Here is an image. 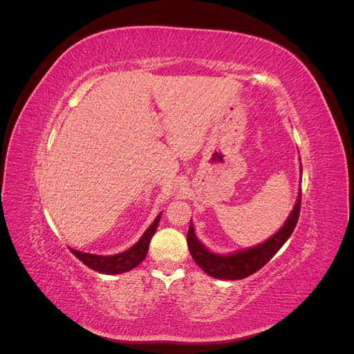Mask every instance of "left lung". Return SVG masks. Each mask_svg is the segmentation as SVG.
I'll return each mask as SVG.
<instances>
[{
    "label": "left lung",
    "instance_id": "8db88e82",
    "mask_svg": "<svg viewBox=\"0 0 354 354\" xmlns=\"http://www.w3.org/2000/svg\"><path fill=\"white\" fill-rule=\"evenodd\" d=\"M299 208H301V192H299L291 216L288 217L279 232L273 234L269 241L252 246V248L242 250L229 255L209 252L205 246L198 241L194 226L190 224L187 232L189 251L192 257H194L195 263L211 277L226 281L243 279V277H248L257 270H260L261 267L282 248V245L288 241L289 236H291L297 226Z\"/></svg>",
    "mask_w": 354,
    "mask_h": 354
}]
</instances>
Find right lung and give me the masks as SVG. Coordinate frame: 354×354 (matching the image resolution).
Segmentation results:
<instances>
[{"label": "right lung", "mask_w": 354, "mask_h": 354, "mask_svg": "<svg viewBox=\"0 0 354 354\" xmlns=\"http://www.w3.org/2000/svg\"><path fill=\"white\" fill-rule=\"evenodd\" d=\"M159 220H160V214L155 218V221L151 224V226H149V229L143 233L140 241H138L136 245H133L130 250H127L121 254L94 255V254H87V252H81L75 250H71V251L80 261H82L85 266L90 267V269L99 273L120 274L124 272H130L146 259L149 243H151V239L156 232Z\"/></svg>", "instance_id": "1"}]
</instances>
